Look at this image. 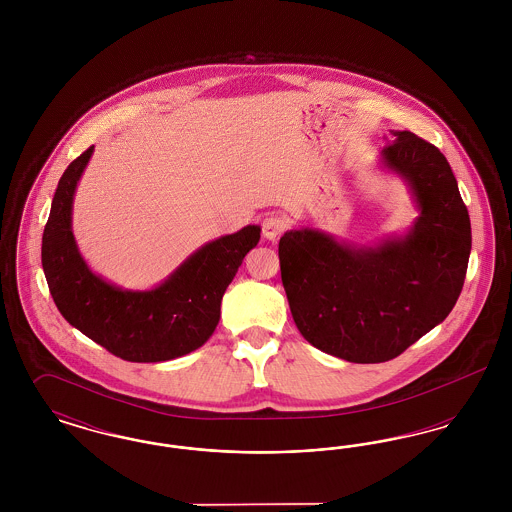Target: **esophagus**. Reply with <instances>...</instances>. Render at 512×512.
<instances>
[{"label": "esophagus", "mask_w": 512, "mask_h": 512, "mask_svg": "<svg viewBox=\"0 0 512 512\" xmlns=\"http://www.w3.org/2000/svg\"><path fill=\"white\" fill-rule=\"evenodd\" d=\"M286 230V219L278 215H270L263 220V236L267 240H276Z\"/></svg>", "instance_id": "34e87169"}]
</instances>
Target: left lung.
Returning a JSON list of instances; mask_svg holds the SVG:
<instances>
[{
    "label": "left lung",
    "mask_w": 512,
    "mask_h": 512,
    "mask_svg": "<svg viewBox=\"0 0 512 512\" xmlns=\"http://www.w3.org/2000/svg\"><path fill=\"white\" fill-rule=\"evenodd\" d=\"M382 163L409 184L413 228L374 247L336 242L313 228L280 238L282 284L301 336L349 363H386L455 307L472 232L455 174L438 147L391 132Z\"/></svg>",
    "instance_id": "obj_1"
}]
</instances>
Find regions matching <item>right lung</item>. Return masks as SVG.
<instances>
[{"instance_id":"right-lung-1","label":"right lung","mask_w":512,"mask_h":512,"mask_svg":"<svg viewBox=\"0 0 512 512\" xmlns=\"http://www.w3.org/2000/svg\"><path fill=\"white\" fill-rule=\"evenodd\" d=\"M92 153L94 146L67 167L51 201L42 236L51 297L69 324L124 361L161 363L188 355L213 336L222 295L259 244L261 228L249 224L199 247L153 290L117 288L88 268L71 226L74 190Z\"/></svg>"}]
</instances>
